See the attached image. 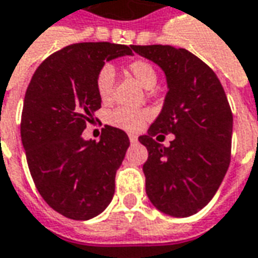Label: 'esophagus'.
Returning a JSON list of instances; mask_svg holds the SVG:
<instances>
[{
	"mask_svg": "<svg viewBox=\"0 0 258 258\" xmlns=\"http://www.w3.org/2000/svg\"><path fill=\"white\" fill-rule=\"evenodd\" d=\"M128 138H130V141L133 142V144L138 141V137H137V135H135V134H130Z\"/></svg>",
	"mask_w": 258,
	"mask_h": 258,
	"instance_id": "1",
	"label": "esophagus"
}]
</instances>
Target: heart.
Masks as SVG:
<instances>
[{
  "label": "heart",
  "mask_w": 258,
  "mask_h": 258,
  "mask_svg": "<svg viewBox=\"0 0 258 258\" xmlns=\"http://www.w3.org/2000/svg\"><path fill=\"white\" fill-rule=\"evenodd\" d=\"M127 70L144 88H152L158 81V73L155 67L147 60H134L128 62ZM95 86L98 96L102 102H109L114 86V70L109 64H104L96 74ZM151 113L145 109H130V107H117L109 114L111 125L125 131H138L149 120Z\"/></svg>",
  "instance_id": "obj_1"
}]
</instances>
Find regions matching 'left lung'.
<instances>
[{
	"instance_id": "obj_1",
	"label": "left lung",
	"mask_w": 258,
	"mask_h": 258,
	"mask_svg": "<svg viewBox=\"0 0 258 258\" xmlns=\"http://www.w3.org/2000/svg\"><path fill=\"white\" fill-rule=\"evenodd\" d=\"M163 70L169 91L159 116L138 140L148 149L142 166L147 196L162 212L190 217L210 203L230 163L233 116L215 73L185 48L134 46ZM172 132L169 147L154 140Z\"/></svg>"
}]
</instances>
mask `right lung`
Wrapping results in <instances>:
<instances>
[{"label":"right lung","mask_w":258,"mask_h":258,"mask_svg":"<svg viewBox=\"0 0 258 258\" xmlns=\"http://www.w3.org/2000/svg\"><path fill=\"white\" fill-rule=\"evenodd\" d=\"M133 47L109 41L67 46L37 67L26 89L21 137L29 170L43 200L70 219L96 217L114 196L128 137L104 125L100 141H85L82 131L102 103L98 71L106 61L131 55Z\"/></svg>","instance_id":"obj_1"}]
</instances>
